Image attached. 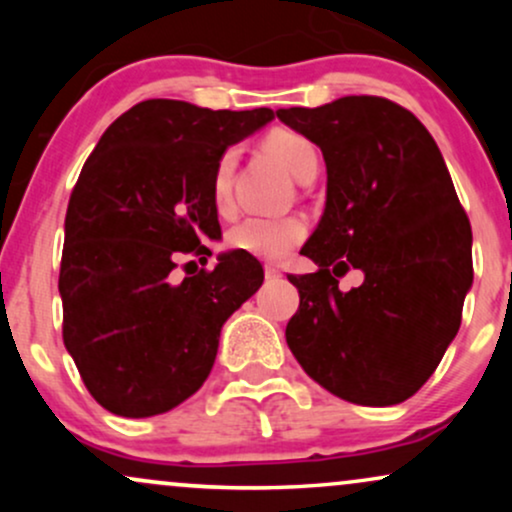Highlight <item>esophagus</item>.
<instances>
[{
    "label": "esophagus",
    "instance_id": "esophagus-1",
    "mask_svg": "<svg viewBox=\"0 0 512 512\" xmlns=\"http://www.w3.org/2000/svg\"><path fill=\"white\" fill-rule=\"evenodd\" d=\"M264 276H267V279H279L281 269L274 267V264H264Z\"/></svg>",
    "mask_w": 512,
    "mask_h": 512
}]
</instances>
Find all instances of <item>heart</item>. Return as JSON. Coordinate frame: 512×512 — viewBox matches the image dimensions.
Segmentation results:
<instances>
[{
	"mask_svg": "<svg viewBox=\"0 0 512 512\" xmlns=\"http://www.w3.org/2000/svg\"><path fill=\"white\" fill-rule=\"evenodd\" d=\"M264 149L272 154L296 180L303 178L305 170L317 168L315 146L303 134L291 129H274L264 139ZM238 154L236 149H226L216 161L211 173V199L219 214H231L236 197H233V180H236ZM305 238V221L298 216H250L236 228L228 231V245L238 252H248L260 260H281Z\"/></svg>",
	"mask_w": 512,
	"mask_h": 512,
	"instance_id": "1",
	"label": "heart"
}]
</instances>
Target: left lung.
<instances>
[{
	"label": "left lung",
	"instance_id": "1",
	"mask_svg": "<svg viewBox=\"0 0 512 512\" xmlns=\"http://www.w3.org/2000/svg\"><path fill=\"white\" fill-rule=\"evenodd\" d=\"M284 125L320 146L327 166L322 219L291 274L301 293L286 344L332 395L366 407L409 399L433 375L472 289V226L428 129L378 96L320 108H279ZM361 268L364 284L338 289Z\"/></svg>",
	"mask_w": 512,
	"mask_h": 512
}]
</instances>
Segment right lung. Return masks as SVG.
<instances>
[{
  "label": "right lung",
  "mask_w": 512,
  "mask_h": 512,
  "mask_svg": "<svg viewBox=\"0 0 512 512\" xmlns=\"http://www.w3.org/2000/svg\"><path fill=\"white\" fill-rule=\"evenodd\" d=\"M274 110L137 103L81 168L60 267L62 337L101 407L127 419L170 411L214 366L223 322L262 286V264L228 250L211 272L175 274L180 255L221 240L211 173ZM207 262V257H199Z\"/></svg>",
  "instance_id": "1"
}]
</instances>
